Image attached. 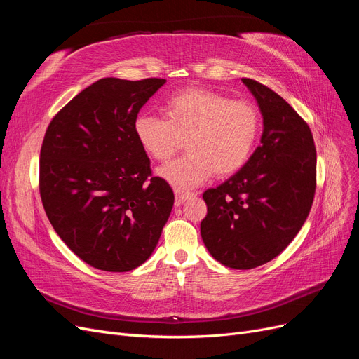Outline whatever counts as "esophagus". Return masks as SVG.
Masks as SVG:
<instances>
[{
	"instance_id": "1",
	"label": "esophagus",
	"mask_w": 359,
	"mask_h": 359,
	"mask_svg": "<svg viewBox=\"0 0 359 359\" xmlns=\"http://www.w3.org/2000/svg\"><path fill=\"white\" fill-rule=\"evenodd\" d=\"M193 194L190 193H182V191H175V206L182 205L189 198H191Z\"/></svg>"
}]
</instances>
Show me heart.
Wrapping results in <instances>:
<instances>
[{"instance_id": "heart-1", "label": "heart", "mask_w": 359, "mask_h": 359, "mask_svg": "<svg viewBox=\"0 0 359 359\" xmlns=\"http://www.w3.org/2000/svg\"><path fill=\"white\" fill-rule=\"evenodd\" d=\"M166 118L140 114L133 133L144 153L157 161L175 156L186 140L187 156L157 170L177 190L232 177L253 153L260 130L256 106L205 88H186L165 104Z\"/></svg>"}]
</instances>
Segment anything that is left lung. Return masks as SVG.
<instances>
[{"label": "left lung", "instance_id": "obj_1", "mask_svg": "<svg viewBox=\"0 0 359 359\" xmlns=\"http://www.w3.org/2000/svg\"><path fill=\"white\" fill-rule=\"evenodd\" d=\"M257 102L260 145L233 177L203 193L201 235L224 266L252 269L278 256L310 212L316 190V148L306 121L268 86L241 79Z\"/></svg>", "mask_w": 359, "mask_h": 359}]
</instances>
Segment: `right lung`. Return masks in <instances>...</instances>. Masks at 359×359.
I'll use <instances>...</instances> for the list:
<instances>
[{"label":"right lung","instance_id":"right-lung-1","mask_svg":"<svg viewBox=\"0 0 359 359\" xmlns=\"http://www.w3.org/2000/svg\"><path fill=\"white\" fill-rule=\"evenodd\" d=\"M166 79L103 78L52 119L40 151V196L53 229L88 265L126 273L153 255L173 191L151 177L135 119Z\"/></svg>","mask_w":359,"mask_h":359}]
</instances>
